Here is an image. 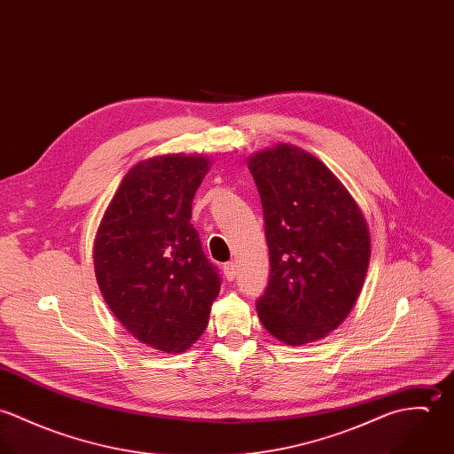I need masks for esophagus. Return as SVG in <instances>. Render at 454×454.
Masks as SVG:
<instances>
[{
    "label": "esophagus",
    "mask_w": 454,
    "mask_h": 454,
    "mask_svg": "<svg viewBox=\"0 0 454 454\" xmlns=\"http://www.w3.org/2000/svg\"><path fill=\"white\" fill-rule=\"evenodd\" d=\"M223 274H225V278H227L229 281H232V279L238 276V265H236L234 262H227V263L223 265Z\"/></svg>",
    "instance_id": "obj_1"
}]
</instances>
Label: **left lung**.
I'll return each instance as SVG.
<instances>
[{
	"mask_svg": "<svg viewBox=\"0 0 454 454\" xmlns=\"http://www.w3.org/2000/svg\"><path fill=\"white\" fill-rule=\"evenodd\" d=\"M259 189L270 276L260 322L288 346L335 330L353 309L369 269L367 222L315 155L276 145L248 159Z\"/></svg>",
	"mask_w": 454,
	"mask_h": 454,
	"instance_id": "8db88e82",
	"label": "left lung"
}]
</instances>
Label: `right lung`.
Segmentation results:
<instances>
[{"label":"right lung","instance_id":"add662e5","mask_svg":"<svg viewBox=\"0 0 454 454\" xmlns=\"http://www.w3.org/2000/svg\"><path fill=\"white\" fill-rule=\"evenodd\" d=\"M211 160L169 153L137 162L121 182L94 239L99 290L117 320L159 351L191 348L220 292L191 223Z\"/></svg>","mask_w":454,"mask_h":454}]
</instances>
